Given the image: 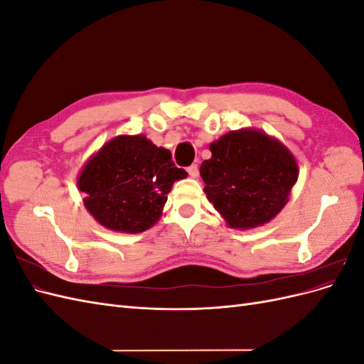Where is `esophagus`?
Returning <instances> with one entry per match:
<instances>
[{
  "label": "esophagus",
  "mask_w": 364,
  "mask_h": 364,
  "mask_svg": "<svg viewBox=\"0 0 364 364\" xmlns=\"http://www.w3.org/2000/svg\"><path fill=\"white\" fill-rule=\"evenodd\" d=\"M186 170H188V174L191 176V178H199V167H197V164L190 165Z\"/></svg>",
  "instance_id": "esophagus-1"
}]
</instances>
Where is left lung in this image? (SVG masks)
Segmentation results:
<instances>
[{
  "label": "left lung",
  "instance_id": "left-lung-1",
  "mask_svg": "<svg viewBox=\"0 0 364 364\" xmlns=\"http://www.w3.org/2000/svg\"><path fill=\"white\" fill-rule=\"evenodd\" d=\"M200 165L208 200L234 229L269 223L289 202L297 162L281 141L255 129H240L209 146Z\"/></svg>",
  "mask_w": 364,
  "mask_h": 364
}]
</instances>
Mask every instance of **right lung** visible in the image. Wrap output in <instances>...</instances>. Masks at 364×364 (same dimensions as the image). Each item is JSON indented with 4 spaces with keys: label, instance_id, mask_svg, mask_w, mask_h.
I'll return each mask as SVG.
<instances>
[{
    "label": "right lung",
    "instance_id": "obj_1",
    "mask_svg": "<svg viewBox=\"0 0 364 364\" xmlns=\"http://www.w3.org/2000/svg\"><path fill=\"white\" fill-rule=\"evenodd\" d=\"M186 171L174 167L170 150L144 135H119L92 155L77 186L83 203L102 226L139 234L161 218L167 194Z\"/></svg>",
    "mask_w": 364,
    "mask_h": 364
}]
</instances>
